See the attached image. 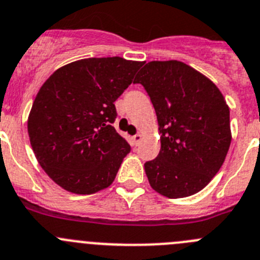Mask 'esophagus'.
I'll return each instance as SVG.
<instances>
[{"instance_id":"1","label":"esophagus","mask_w":260,"mask_h":260,"mask_svg":"<svg viewBox=\"0 0 260 260\" xmlns=\"http://www.w3.org/2000/svg\"><path fill=\"white\" fill-rule=\"evenodd\" d=\"M132 140H133V142H135L136 145H138V144H140V142H141L142 135H140V133H137V135H136V136H133Z\"/></svg>"}]
</instances>
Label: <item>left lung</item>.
I'll use <instances>...</instances> for the list:
<instances>
[{
    "label": "left lung",
    "instance_id": "obj_1",
    "mask_svg": "<svg viewBox=\"0 0 260 260\" xmlns=\"http://www.w3.org/2000/svg\"><path fill=\"white\" fill-rule=\"evenodd\" d=\"M133 83L149 93L161 133L159 155L145 163L150 186L169 199L195 195L218 173L231 145L222 92L178 60L147 62Z\"/></svg>",
    "mask_w": 260,
    "mask_h": 260
}]
</instances>
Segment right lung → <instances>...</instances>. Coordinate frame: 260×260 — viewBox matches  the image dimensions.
Returning a JSON list of instances; mask_svg holds the SVG:
<instances>
[{
    "label": "right lung",
    "mask_w": 260,
    "mask_h": 260,
    "mask_svg": "<svg viewBox=\"0 0 260 260\" xmlns=\"http://www.w3.org/2000/svg\"><path fill=\"white\" fill-rule=\"evenodd\" d=\"M142 61L89 57L52 73L36 96L28 136L38 163L64 190L91 195L109 187L131 147L111 125L115 100Z\"/></svg>",
    "instance_id": "right-lung-1"
}]
</instances>
